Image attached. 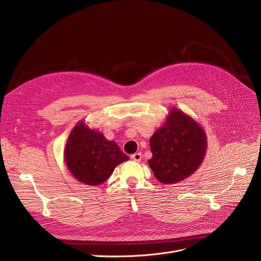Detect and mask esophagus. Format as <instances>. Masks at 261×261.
<instances>
[{
  "instance_id": "obj_1",
  "label": "esophagus",
  "mask_w": 261,
  "mask_h": 261,
  "mask_svg": "<svg viewBox=\"0 0 261 261\" xmlns=\"http://www.w3.org/2000/svg\"><path fill=\"white\" fill-rule=\"evenodd\" d=\"M142 158H143V154L141 152H136L134 154L131 155V159L135 162H141L142 161Z\"/></svg>"
}]
</instances>
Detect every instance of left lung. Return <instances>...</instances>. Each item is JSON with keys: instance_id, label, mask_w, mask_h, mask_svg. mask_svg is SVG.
Instances as JSON below:
<instances>
[{"instance_id": "1", "label": "left lung", "mask_w": 261, "mask_h": 261, "mask_svg": "<svg viewBox=\"0 0 261 261\" xmlns=\"http://www.w3.org/2000/svg\"><path fill=\"white\" fill-rule=\"evenodd\" d=\"M206 147V134L199 122L171 108L164 125L150 139L152 158L148 164L158 181L175 184L196 172Z\"/></svg>"}]
</instances>
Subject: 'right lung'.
<instances>
[{"mask_svg":"<svg viewBox=\"0 0 261 261\" xmlns=\"http://www.w3.org/2000/svg\"><path fill=\"white\" fill-rule=\"evenodd\" d=\"M128 160L114 141H108L85 120L77 122L66 140V167L76 180L86 185L98 186L106 182L115 167Z\"/></svg>","mask_w":261,"mask_h":261,"instance_id":"right-lung-1","label":"right lung"}]
</instances>
